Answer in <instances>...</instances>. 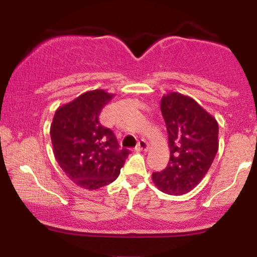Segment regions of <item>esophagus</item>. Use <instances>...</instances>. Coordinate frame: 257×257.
I'll return each mask as SVG.
<instances>
[{"label": "esophagus", "mask_w": 257, "mask_h": 257, "mask_svg": "<svg viewBox=\"0 0 257 257\" xmlns=\"http://www.w3.org/2000/svg\"><path fill=\"white\" fill-rule=\"evenodd\" d=\"M149 144L146 143L145 140H140L138 143V146H137V150L138 151H147L149 150Z\"/></svg>", "instance_id": "1"}]
</instances>
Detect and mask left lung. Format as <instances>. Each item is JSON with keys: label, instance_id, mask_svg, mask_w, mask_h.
Wrapping results in <instances>:
<instances>
[{"label": "left lung", "instance_id": "obj_1", "mask_svg": "<svg viewBox=\"0 0 257 257\" xmlns=\"http://www.w3.org/2000/svg\"><path fill=\"white\" fill-rule=\"evenodd\" d=\"M161 111L168 132L167 168L152 174L162 192L181 196L202 181L219 150V124L196 100L178 91L162 96Z\"/></svg>", "mask_w": 257, "mask_h": 257}]
</instances>
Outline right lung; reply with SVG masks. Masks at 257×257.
I'll return each mask as SVG.
<instances>
[{"label":"right lung","instance_id":"add662e5","mask_svg":"<svg viewBox=\"0 0 257 257\" xmlns=\"http://www.w3.org/2000/svg\"><path fill=\"white\" fill-rule=\"evenodd\" d=\"M114 94L85 91L59 106L51 124L53 152L64 173L85 190H96L118 178L128 157L119 150L111 129L100 124L99 114Z\"/></svg>","mask_w":257,"mask_h":257}]
</instances>
